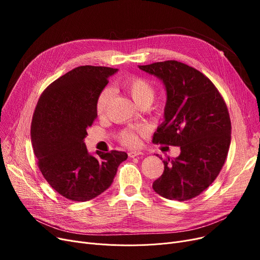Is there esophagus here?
<instances>
[{"label": "esophagus", "mask_w": 260, "mask_h": 260, "mask_svg": "<svg viewBox=\"0 0 260 260\" xmlns=\"http://www.w3.org/2000/svg\"><path fill=\"white\" fill-rule=\"evenodd\" d=\"M140 155H142V153H141V152H137V151H135V152H129V153H128V156H129L131 158H135V157L140 156Z\"/></svg>", "instance_id": "34e87169"}]
</instances>
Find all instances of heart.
<instances>
[{
  "label": "heart",
  "instance_id": "obj_1",
  "mask_svg": "<svg viewBox=\"0 0 260 260\" xmlns=\"http://www.w3.org/2000/svg\"><path fill=\"white\" fill-rule=\"evenodd\" d=\"M123 87L129 93L133 100L139 106L142 104H151L155 98V88L149 82L143 78H129L123 82ZM113 98L111 88L101 91L95 103V111L99 116L105 114L106 109ZM121 141L127 146H136L139 142L138 136L132 129L124 131L121 134Z\"/></svg>",
  "mask_w": 260,
  "mask_h": 260
}]
</instances>
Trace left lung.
<instances>
[{"label":"left lung","mask_w":260,"mask_h":260,"mask_svg":"<svg viewBox=\"0 0 260 260\" xmlns=\"http://www.w3.org/2000/svg\"><path fill=\"white\" fill-rule=\"evenodd\" d=\"M162 81L167 91L165 122L153 142L180 147L168 158L153 183L157 194L170 200L192 199L208 188L221 171L231 143L228 107L211 80L178 61L139 65Z\"/></svg>","instance_id":"8db88e82"}]
</instances>
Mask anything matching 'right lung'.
<instances>
[{
	"label": "right lung",
	"mask_w": 260,
	"mask_h": 260,
	"mask_svg": "<svg viewBox=\"0 0 260 260\" xmlns=\"http://www.w3.org/2000/svg\"><path fill=\"white\" fill-rule=\"evenodd\" d=\"M117 68L79 66L43 91L31 122V143L39 169L49 185L65 198L88 201L115 178L124 152L88 153L86 129L97 118L95 103Z\"/></svg>",
	"instance_id": "obj_1"
}]
</instances>
